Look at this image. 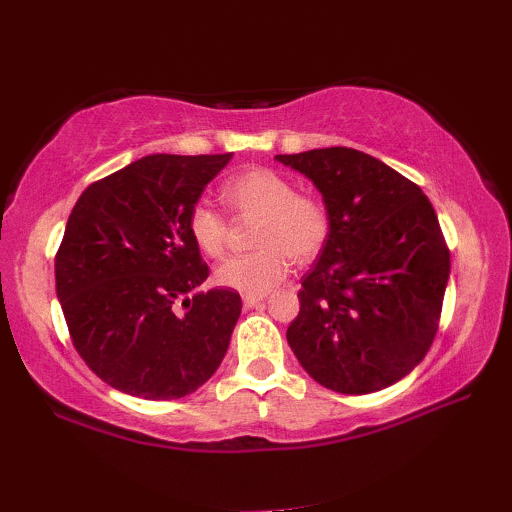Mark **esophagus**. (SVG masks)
<instances>
[{
	"mask_svg": "<svg viewBox=\"0 0 512 512\" xmlns=\"http://www.w3.org/2000/svg\"><path fill=\"white\" fill-rule=\"evenodd\" d=\"M260 301H265V294H245L243 296V305L247 307V310L249 307H256Z\"/></svg>",
	"mask_w": 512,
	"mask_h": 512,
	"instance_id": "obj_1",
	"label": "esophagus"
}]
</instances>
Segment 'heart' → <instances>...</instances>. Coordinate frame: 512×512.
Segmentation results:
<instances>
[{"label":"heart","mask_w":512,"mask_h":512,"mask_svg":"<svg viewBox=\"0 0 512 512\" xmlns=\"http://www.w3.org/2000/svg\"><path fill=\"white\" fill-rule=\"evenodd\" d=\"M220 200L236 216H258L256 252L236 254L218 265L216 281L240 294H267L289 272L292 258L310 263L330 236V209L310 191H296L285 173L252 167L236 173L220 187ZM187 231L205 256H223L227 223L205 202L187 214Z\"/></svg>","instance_id":"1"}]
</instances>
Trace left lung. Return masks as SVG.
<instances>
[{
    "instance_id": "1",
    "label": "left lung",
    "mask_w": 512,
    "mask_h": 512,
    "mask_svg": "<svg viewBox=\"0 0 512 512\" xmlns=\"http://www.w3.org/2000/svg\"><path fill=\"white\" fill-rule=\"evenodd\" d=\"M278 162L303 173L330 209V236L298 292L287 343L327 390L370 394L428 354L450 252L428 196L368 153L330 147Z\"/></svg>"
}]
</instances>
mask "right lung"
<instances>
[{"mask_svg": "<svg viewBox=\"0 0 512 512\" xmlns=\"http://www.w3.org/2000/svg\"><path fill=\"white\" fill-rule=\"evenodd\" d=\"M229 160L156 153L77 198L55 256V289L77 354L111 388L180 399L223 361L243 303L234 289L196 292L209 267L187 214Z\"/></svg>", "mask_w": 512, "mask_h": 512, "instance_id": "add662e5", "label": "right lung"}]
</instances>
